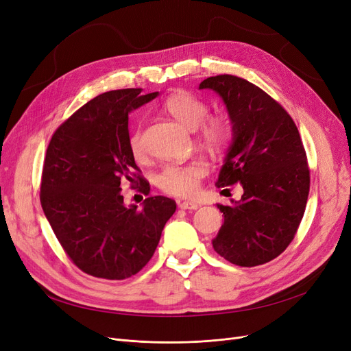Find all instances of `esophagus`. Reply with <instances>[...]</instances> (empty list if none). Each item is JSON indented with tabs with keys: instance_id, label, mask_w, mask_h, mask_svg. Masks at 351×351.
I'll return each instance as SVG.
<instances>
[{
	"instance_id": "1",
	"label": "esophagus",
	"mask_w": 351,
	"mask_h": 351,
	"mask_svg": "<svg viewBox=\"0 0 351 351\" xmlns=\"http://www.w3.org/2000/svg\"><path fill=\"white\" fill-rule=\"evenodd\" d=\"M179 208H180V209L196 210V209L199 208V205L195 204V202H186V200H183V202H179Z\"/></svg>"
}]
</instances>
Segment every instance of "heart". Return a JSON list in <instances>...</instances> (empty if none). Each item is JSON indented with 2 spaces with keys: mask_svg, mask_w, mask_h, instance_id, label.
Instances as JSON below:
<instances>
[{
  "mask_svg": "<svg viewBox=\"0 0 351 351\" xmlns=\"http://www.w3.org/2000/svg\"><path fill=\"white\" fill-rule=\"evenodd\" d=\"M166 112L189 129L200 126V139L210 149H222L233 134L230 121L225 115L209 117V105L188 90H179L163 102ZM131 152L136 159L145 155L142 131L136 129L129 139ZM208 173L204 162L191 163H169L165 165L156 175V183L165 192L176 196H192L199 191L200 180Z\"/></svg>",
  "mask_w": 351,
  "mask_h": 351,
  "instance_id": "1",
  "label": "heart"
}]
</instances>
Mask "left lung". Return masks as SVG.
Here are the masks:
<instances>
[{
  "mask_svg": "<svg viewBox=\"0 0 351 351\" xmlns=\"http://www.w3.org/2000/svg\"><path fill=\"white\" fill-rule=\"evenodd\" d=\"M205 88L222 97L233 125L216 186L243 188L233 206L217 205L225 222L212 245L233 265L259 266L286 250L303 219L310 189L304 146L287 110L259 86L225 73L202 81Z\"/></svg>",
  "mask_w": 351,
  "mask_h": 351,
  "instance_id": "left-lung-1",
  "label": "left lung"
}]
</instances>
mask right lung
Returning a JSON list of instances; mask_svg holds the SVG:
<instances>
[{
	"label": "right lung",
	"mask_w": 351,
	"mask_h": 351,
	"mask_svg": "<svg viewBox=\"0 0 351 351\" xmlns=\"http://www.w3.org/2000/svg\"><path fill=\"white\" fill-rule=\"evenodd\" d=\"M141 88L104 92L53 132L43 168L41 206L58 242L84 273L123 280L151 261L176 202L149 196L142 209L125 206L122 185L151 186L129 146L128 114L158 92Z\"/></svg>",
	"instance_id": "obj_1"
}]
</instances>
